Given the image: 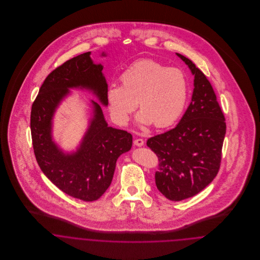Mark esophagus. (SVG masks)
<instances>
[{
    "instance_id": "34e87169",
    "label": "esophagus",
    "mask_w": 260,
    "mask_h": 260,
    "mask_svg": "<svg viewBox=\"0 0 260 260\" xmlns=\"http://www.w3.org/2000/svg\"><path fill=\"white\" fill-rule=\"evenodd\" d=\"M134 145H136V146H138V147L143 146V145H144V141H143V139H140V138L135 139V140H134Z\"/></svg>"
}]
</instances>
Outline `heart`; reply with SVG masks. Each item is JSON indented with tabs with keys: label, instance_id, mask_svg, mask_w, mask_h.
I'll use <instances>...</instances> for the list:
<instances>
[{
	"label": "heart",
	"instance_id": "b5f03b06",
	"mask_svg": "<svg viewBox=\"0 0 260 260\" xmlns=\"http://www.w3.org/2000/svg\"><path fill=\"white\" fill-rule=\"evenodd\" d=\"M122 85L112 84L106 91V101L113 120L127 124L138 106L137 121L165 128L178 120L188 100L186 76L177 68L149 59L131 64L120 76Z\"/></svg>",
	"mask_w": 260,
	"mask_h": 260
}]
</instances>
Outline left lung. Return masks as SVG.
<instances>
[{
    "instance_id": "1",
    "label": "left lung",
    "mask_w": 260,
    "mask_h": 260,
    "mask_svg": "<svg viewBox=\"0 0 260 260\" xmlns=\"http://www.w3.org/2000/svg\"><path fill=\"white\" fill-rule=\"evenodd\" d=\"M194 75L191 102L177 126L147 140L158 157L155 183L169 200L181 201L198 194L217 175L226 123L215 92L195 64L181 54Z\"/></svg>"
}]
</instances>
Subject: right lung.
I'll return each mask as SVG.
<instances>
[{"instance_id": "right-lung-1", "label": "right lung", "mask_w": 260, "mask_h": 260, "mask_svg": "<svg viewBox=\"0 0 260 260\" xmlns=\"http://www.w3.org/2000/svg\"><path fill=\"white\" fill-rule=\"evenodd\" d=\"M90 54L74 57L48 75L31 110L32 142L41 170L64 193L83 201L97 200L105 193L118 157L132 147V135L109 127L101 106L94 101L93 117L76 152L64 153L52 140L54 113L69 89L92 91L104 106L108 105L103 66L94 64Z\"/></svg>"}]
</instances>
